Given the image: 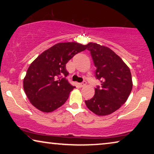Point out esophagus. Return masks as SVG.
Listing matches in <instances>:
<instances>
[{
	"label": "esophagus",
	"mask_w": 154,
	"mask_h": 154,
	"mask_svg": "<svg viewBox=\"0 0 154 154\" xmlns=\"http://www.w3.org/2000/svg\"><path fill=\"white\" fill-rule=\"evenodd\" d=\"M86 85V82L85 81H83V83H79V85L80 87H83V86H85Z\"/></svg>",
	"instance_id": "obj_1"
}]
</instances>
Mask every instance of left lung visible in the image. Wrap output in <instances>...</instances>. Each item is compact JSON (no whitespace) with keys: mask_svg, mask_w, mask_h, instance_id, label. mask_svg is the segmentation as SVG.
I'll return each instance as SVG.
<instances>
[{"mask_svg":"<svg viewBox=\"0 0 154 154\" xmlns=\"http://www.w3.org/2000/svg\"><path fill=\"white\" fill-rule=\"evenodd\" d=\"M96 66V78L101 87L94 89L93 97L85 101L86 106L97 116H107L118 110L127 101L132 89L130 70L112 50L96 43H89Z\"/></svg>","mask_w":154,"mask_h":154,"instance_id":"8db88e82","label":"left lung"}]
</instances>
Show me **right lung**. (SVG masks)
<instances>
[{"mask_svg": "<svg viewBox=\"0 0 154 154\" xmlns=\"http://www.w3.org/2000/svg\"><path fill=\"white\" fill-rule=\"evenodd\" d=\"M86 48L87 45L76 42L59 43L42 52L31 63L23 81V88L33 106L50 113L66 102L75 88L65 79L69 74L66 64Z\"/></svg>", "mask_w": 154, "mask_h": 154, "instance_id": "add662e5", "label": "right lung"}]
</instances>
